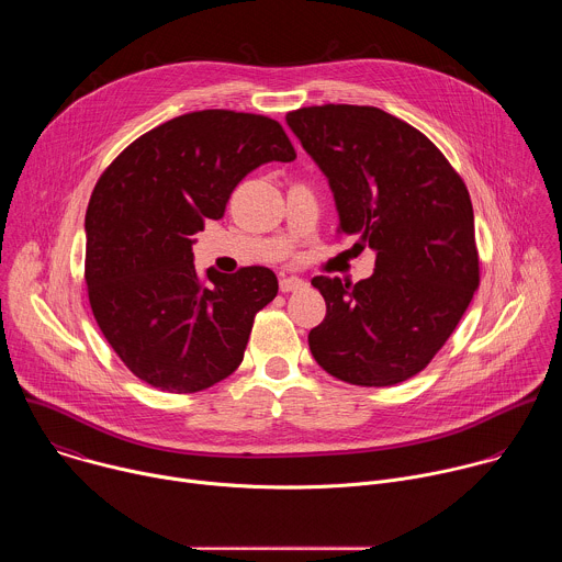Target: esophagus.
<instances>
[{
	"instance_id": "esophagus-1",
	"label": "esophagus",
	"mask_w": 562,
	"mask_h": 562,
	"mask_svg": "<svg viewBox=\"0 0 562 562\" xmlns=\"http://www.w3.org/2000/svg\"><path fill=\"white\" fill-rule=\"evenodd\" d=\"M304 284H306V282L300 280V278H295V276H284V278H280V291H282V293L297 291V289H302Z\"/></svg>"
}]
</instances>
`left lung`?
Returning <instances> with one entry per match:
<instances>
[{
	"mask_svg": "<svg viewBox=\"0 0 562 562\" xmlns=\"http://www.w3.org/2000/svg\"><path fill=\"white\" fill-rule=\"evenodd\" d=\"M286 124L329 180L338 233L356 237L358 254L375 251L367 280H311L327 315L308 349L349 384L405 382L442 349L477 289L469 191L427 135L375 106H304Z\"/></svg>",
	"mask_w": 562,
	"mask_h": 562,
	"instance_id": "8db88e82",
	"label": "left lung"
}]
</instances>
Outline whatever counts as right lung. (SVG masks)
<instances>
[{"label":"right lung","instance_id":"right-lung-1","mask_svg":"<svg viewBox=\"0 0 562 562\" xmlns=\"http://www.w3.org/2000/svg\"><path fill=\"white\" fill-rule=\"evenodd\" d=\"M293 159L276 120L209 109L150 128L100 176L85 222L89 302L100 331L139 380L195 393L243 362L278 278L267 267L200 276L193 235L224 215L247 173Z\"/></svg>","mask_w":562,"mask_h":562}]
</instances>
